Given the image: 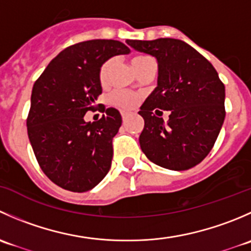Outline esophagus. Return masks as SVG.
<instances>
[{
    "label": "esophagus",
    "instance_id": "1",
    "mask_svg": "<svg viewBox=\"0 0 251 251\" xmlns=\"http://www.w3.org/2000/svg\"><path fill=\"white\" fill-rule=\"evenodd\" d=\"M121 116H123V121H124V123H125L126 119H127V113L123 111V113H121Z\"/></svg>",
    "mask_w": 251,
    "mask_h": 251
}]
</instances>
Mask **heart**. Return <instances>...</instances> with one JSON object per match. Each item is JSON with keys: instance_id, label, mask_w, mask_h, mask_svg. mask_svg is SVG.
Returning a JSON list of instances; mask_svg holds the SVG:
<instances>
[{"instance_id": "obj_1", "label": "heart", "mask_w": 251, "mask_h": 251, "mask_svg": "<svg viewBox=\"0 0 251 251\" xmlns=\"http://www.w3.org/2000/svg\"><path fill=\"white\" fill-rule=\"evenodd\" d=\"M149 60H153L148 55L138 54L135 55V57L131 59V64H132V68L135 72H137L138 69L143 64H146ZM111 68V60H107L102 64L100 69V74H98V77H100V82L102 85H105L108 82V78H109V73ZM110 102L114 107L119 108L121 110H130L132 109L133 107L137 103V96L133 95V93L126 92V91H116V92L113 93V96L110 97Z\"/></svg>"}]
</instances>
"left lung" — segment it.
Listing matches in <instances>:
<instances>
[{
	"instance_id": "8db88e82",
	"label": "left lung",
	"mask_w": 251,
	"mask_h": 251,
	"mask_svg": "<svg viewBox=\"0 0 251 251\" xmlns=\"http://www.w3.org/2000/svg\"><path fill=\"white\" fill-rule=\"evenodd\" d=\"M158 60V86L142 104L141 149L151 163L188 170L210 153L224 124L225 85L211 63L177 39L127 40ZM170 110L165 124L158 110Z\"/></svg>"
}]
</instances>
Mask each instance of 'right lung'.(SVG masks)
Segmentation results:
<instances>
[{
	"label": "right lung",
	"mask_w": 251,
	"mask_h": 251,
	"mask_svg": "<svg viewBox=\"0 0 251 251\" xmlns=\"http://www.w3.org/2000/svg\"><path fill=\"white\" fill-rule=\"evenodd\" d=\"M127 53L130 48L115 40L78 42L53 58L34 83L27 136L41 170L67 191H90L109 171L120 113L108 108L93 123L83 116L96 109L102 93L98 74L103 63Z\"/></svg>",
	"instance_id": "add662e5"
}]
</instances>
